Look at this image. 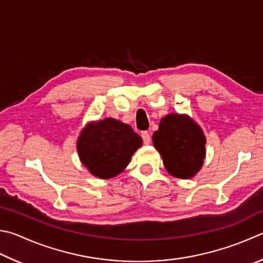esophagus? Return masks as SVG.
Segmentation results:
<instances>
[{
	"instance_id": "1",
	"label": "esophagus",
	"mask_w": 263,
	"mask_h": 263,
	"mask_svg": "<svg viewBox=\"0 0 263 263\" xmlns=\"http://www.w3.org/2000/svg\"><path fill=\"white\" fill-rule=\"evenodd\" d=\"M141 138H142V141H144L145 145H148L151 142V136L147 131L141 132Z\"/></svg>"
}]
</instances>
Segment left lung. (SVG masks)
<instances>
[{"label": "left lung", "instance_id": "obj_1", "mask_svg": "<svg viewBox=\"0 0 263 263\" xmlns=\"http://www.w3.org/2000/svg\"><path fill=\"white\" fill-rule=\"evenodd\" d=\"M153 145L162 156L165 169L175 177L189 179L201 168L206 139L189 116L170 114L161 119L153 135Z\"/></svg>", "mask_w": 263, "mask_h": 263}]
</instances>
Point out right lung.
Returning a JSON list of instances; mask_svg holds the SVG:
<instances>
[{
  "instance_id": "right-lung-1",
  "label": "right lung",
  "mask_w": 263,
  "mask_h": 263,
  "mask_svg": "<svg viewBox=\"0 0 263 263\" xmlns=\"http://www.w3.org/2000/svg\"><path fill=\"white\" fill-rule=\"evenodd\" d=\"M142 144L132 128L114 118L90 123L78 139L83 163L97 177H115L126 168L133 153Z\"/></svg>"
}]
</instances>
